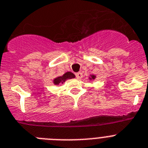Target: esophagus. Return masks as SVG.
Listing matches in <instances>:
<instances>
[{"label": "esophagus", "mask_w": 148, "mask_h": 148, "mask_svg": "<svg viewBox=\"0 0 148 148\" xmlns=\"http://www.w3.org/2000/svg\"><path fill=\"white\" fill-rule=\"evenodd\" d=\"M76 77L78 79H80L82 77H83V74L81 72H78L76 74Z\"/></svg>", "instance_id": "obj_1"}]
</instances>
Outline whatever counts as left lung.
Returning <instances> with one entry per match:
<instances>
[{
  "label": "left lung",
  "instance_id": "1",
  "mask_svg": "<svg viewBox=\"0 0 148 148\" xmlns=\"http://www.w3.org/2000/svg\"><path fill=\"white\" fill-rule=\"evenodd\" d=\"M95 77H96V76L91 75V77H89V79H90V80H91V79H95Z\"/></svg>",
  "mask_w": 148,
  "mask_h": 148
}]
</instances>
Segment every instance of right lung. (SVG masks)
<instances>
[{
	"label": "right lung",
	"mask_w": 148,
	"mask_h": 148,
	"mask_svg": "<svg viewBox=\"0 0 148 148\" xmlns=\"http://www.w3.org/2000/svg\"><path fill=\"white\" fill-rule=\"evenodd\" d=\"M75 77V75H74L73 73L70 72H66L63 74L62 76L61 77H58L55 78L53 79V83L54 85H59V84H61V83H63L64 82H65L66 79H72V78Z\"/></svg>",
	"instance_id": "obj_1"
}]
</instances>
